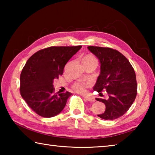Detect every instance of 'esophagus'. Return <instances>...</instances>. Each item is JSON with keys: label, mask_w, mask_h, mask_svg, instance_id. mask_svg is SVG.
Listing matches in <instances>:
<instances>
[{"label": "esophagus", "mask_w": 155, "mask_h": 155, "mask_svg": "<svg viewBox=\"0 0 155 155\" xmlns=\"http://www.w3.org/2000/svg\"><path fill=\"white\" fill-rule=\"evenodd\" d=\"M85 99L86 101H87L89 102H94L95 101V98L94 97H91V96H85Z\"/></svg>", "instance_id": "esophagus-1"}]
</instances>
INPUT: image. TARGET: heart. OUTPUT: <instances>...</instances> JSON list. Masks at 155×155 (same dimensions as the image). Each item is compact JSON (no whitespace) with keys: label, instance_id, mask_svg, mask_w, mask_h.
Returning <instances> with one entry per match:
<instances>
[{"label":"heart","instance_id":"heart-1","mask_svg":"<svg viewBox=\"0 0 155 155\" xmlns=\"http://www.w3.org/2000/svg\"><path fill=\"white\" fill-rule=\"evenodd\" d=\"M96 63V59L92 54H87L83 57L82 59L83 64H87V63ZM91 86V83L90 82H83V81H77L73 84L72 88L76 92L84 94L85 93L87 88Z\"/></svg>","mask_w":155,"mask_h":155}]
</instances>
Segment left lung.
I'll list each match as a JSON object with an SVG mask.
<instances>
[{"label": "left lung", "mask_w": 155, "mask_h": 155, "mask_svg": "<svg viewBox=\"0 0 155 155\" xmlns=\"http://www.w3.org/2000/svg\"><path fill=\"white\" fill-rule=\"evenodd\" d=\"M89 51L98 57L101 62V74L93 90L106 91V99L96 98L106 106L105 111L99 117L113 120L122 116L134 102L137 93L135 70L129 61L117 51L108 47L87 46Z\"/></svg>", "instance_id": "8db88e82"}]
</instances>
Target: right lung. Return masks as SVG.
<instances>
[{"instance_id": "right-lung-1", "label": "right lung", "mask_w": 155, "mask_h": 155, "mask_svg": "<svg viewBox=\"0 0 155 155\" xmlns=\"http://www.w3.org/2000/svg\"><path fill=\"white\" fill-rule=\"evenodd\" d=\"M82 46H51L36 52L20 74V91L28 106L44 117L55 116L71 93H54L53 80L63 74L65 64Z\"/></svg>"}]
</instances>
